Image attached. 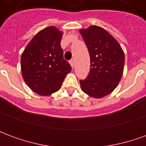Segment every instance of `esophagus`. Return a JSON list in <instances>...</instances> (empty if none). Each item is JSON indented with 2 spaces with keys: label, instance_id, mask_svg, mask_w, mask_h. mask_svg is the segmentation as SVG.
<instances>
[{
  "label": "esophagus",
  "instance_id": "esophagus-1",
  "mask_svg": "<svg viewBox=\"0 0 146 146\" xmlns=\"http://www.w3.org/2000/svg\"><path fill=\"white\" fill-rule=\"evenodd\" d=\"M70 64L71 65L72 68H74V67H75V61L73 60V59H71V60L70 61Z\"/></svg>",
  "mask_w": 146,
  "mask_h": 146
}]
</instances>
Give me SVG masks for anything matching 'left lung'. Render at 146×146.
Returning a JSON list of instances; mask_svg holds the SVG:
<instances>
[{"label":"left lung","mask_w":146,"mask_h":146,"mask_svg":"<svg viewBox=\"0 0 146 146\" xmlns=\"http://www.w3.org/2000/svg\"><path fill=\"white\" fill-rule=\"evenodd\" d=\"M80 33L90 54V71L88 77L80 80L85 94L101 98L114 91L122 77L124 53L110 33L98 26L80 29Z\"/></svg>","instance_id":"left-lung-1"}]
</instances>
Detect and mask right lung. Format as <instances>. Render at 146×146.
I'll return each instance as SVG.
<instances>
[{"mask_svg":"<svg viewBox=\"0 0 146 146\" xmlns=\"http://www.w3.org/2000/svg\"><path fill=\"white\" fill-rule=\"evenodd\" d=\"M62 34L53 26L46 27L33 36L22 54L24 81L37 95L48 96L58 92L71 71L60 44Z\"/></svg>","mask_w":146,"mask_h":146,"instance_id":"obj_1","label":"right lung"}]
</instances>
